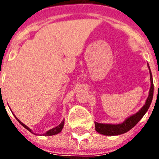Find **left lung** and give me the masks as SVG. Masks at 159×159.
Wrapping results in <instances>:
<instances>
[{"label": "left lung", "instance_id": "obj_1", "mask_svg": "<svg viewBox=\"0 0 159 159\" xmlns=\"http://www.w3.org/2000/svg\"><path fill=\"white\" fill-rule=\"evenodd\" d=\"M149 73H150V81H151V87L149 90L148 97L147 98L145 104L144 106L141 108L138 112H136L134 115H130L123 122L120 124H103V123H98L94 122L95 125L96 131L99 134H104V135L108 136H114V135H119V134H124L127 132L129 130H131L133 127L137 125V123L142 118V117L145 115V114L148 111L149 107H150L151 103H152V98H153L154 94V84L153 80H152V75L150 67L148 64Z\"/></svg>", "mask_w": 159, "mask_h": 159}]
</instances>
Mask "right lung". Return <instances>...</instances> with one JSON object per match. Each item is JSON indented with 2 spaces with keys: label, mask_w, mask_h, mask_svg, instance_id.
<instances>
[{
  "label": "right lung",
  "mask_w": 159,
  "mask_h": 159,
  "mask_svg": "<svg viewBox=\"0 0 159 159\" xmlns=\"http://www.w3.org/2000/svg\"><path fill=\"white\" fill-rule=\"evenodd\" d=\"M14 117H15V118H16V119H17V121H18V122L20 123V124L21 125L23 126V127H25V129H26L27 130H28V131H29L30 132H31L32 134H35V133H34L33 131H32V130L30 129V128H28V126H27V125H25L24 124V123H22L21 121H20V120H19L18 118H17V117L15 116V115H14ZM64 125H65V119H64L63 121H62L61 122V124L59 125H57V127H55V128H53L52 129L49 130V131H48L47 132H45V133H44V134H40V135H43V136H51V135H54V134H58V133H60L61 131H62V129H63V127H64ZM37 135H38V134H37ZM38 135H39V134H38Z\"/></svg>",
  "instance_id": "right-lung-1"
}]
</instances>
